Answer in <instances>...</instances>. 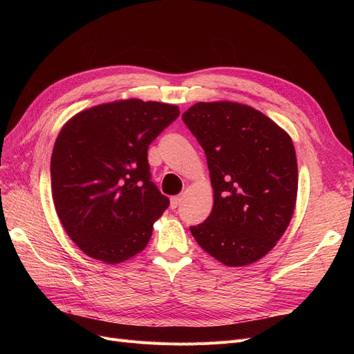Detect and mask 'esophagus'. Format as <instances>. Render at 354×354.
Masks as SVG:
<instances>
[{
  "label": "esophagus",
  "instance_id": "obj_1",
  "mask_svg": "<svg viewBox=\"0 0 354 354\" xmlns=\"http://www.w3.org/2000/svg\"><path fill=\"white\" fill-rule=\"evenodd\" d=\"M181 199H183L181 196H173V198H171V208L176 209L181 203Z\"/></svg>",
  "mask_w": 354,
  "mask_h": 354
}]
</instances>
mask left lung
I'll return each mask as SVG.
<instances>
[{
    "label": "left lung",
    "instance_id": "left-lung-1",
    "mask_svg": "<svg viewBox=\"0 0 354 354\" xmlns=\"http://www.w3.org/2000/svg\"><path fill=\"white\" fill-rule=\"evenodd\" d=\"M181 120L205 151L214 189L212 211L192 234L223 264L255 263L281 239L295 209L291 137L260 111L234 102H199Z\"/></svg>",
    "mask_w": 354,
    "mask_h": 354
}]
</instances>
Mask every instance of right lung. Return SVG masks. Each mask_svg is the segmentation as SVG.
Segmentation results:
<instances>
[{
	"label": "right lung",
	"instance_id": "obj_1",
	"mask_svg": "<svg viewBox=\"0 0 354 354\" xmlns=\"http://www.w3.org/2000/svg\"><path fill=\"white\" fill-rule=\"evenodd\" d=\"M180 111L128 99L65 124L51 155V194L69 238L91 259L122 263L145 250L169 201L151 181L147 149Z\"/></svg>",
	"mask_w": 354,
	"mask_h": 354
}]
</instances>
